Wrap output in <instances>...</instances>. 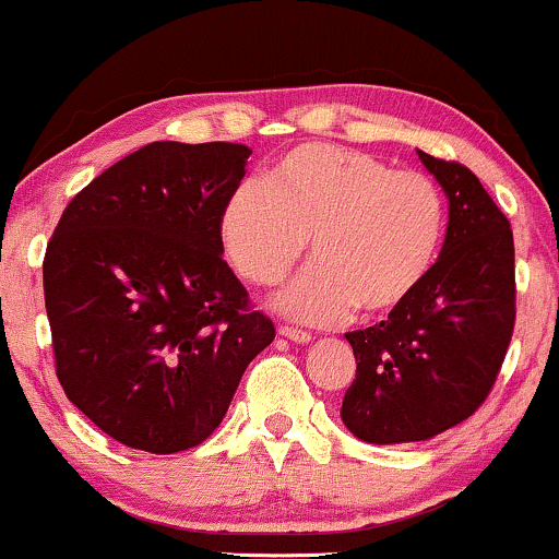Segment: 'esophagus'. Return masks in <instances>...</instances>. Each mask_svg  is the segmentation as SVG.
<instances>
[{
  "mask_svg": "<svg viewBox=\"0 0 559 559\" xmlns=\"http://www.w3.org/2000/svg\"><path fill=\"white\" fill-rule=\"evenodd\" d=\"M278 335L294 341V344H309V341H312V333L299 331V328H292V325H278Z\"/></svg>",
  "mask_w": 559,
  "mask_h": 559,
  "instance_id": "34e87169",
  "label": "esophagus"
}]
</instances>
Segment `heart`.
Wrapping results in <instances>:
<instances>
[{"mask_svg": "<svg viewBox=\"0 0 559 559\" xmlns=\"http://www.w3.org/2000/svg\"><path fill=\"white\" fill-rule=\"evenodd\" d=\"M445 198L427 174L333 143L292 147L228 194L221 245L247 284L273 286L307 250L312 265L275 307L307 322L393 312L419 292L445 239Z\"/></svg>", "mask_w": 559, "mask_h": 559, "instance_id": "heart-1", "label": "heart"}]
</instances>
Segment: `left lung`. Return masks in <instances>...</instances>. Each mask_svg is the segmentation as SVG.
<instances>
[{
    "label": "left lung",
    "instance_id": "obj_1",
    "mask_svg": "<svg viewBox=\"0 0 559 559\" xmlns=\"http://www.w3.org/2000/svg\"><path fill=\"white\" fill-rule=\"evenodd\" d=\"M448 194L445 245L427 281L380 325L346 333L356 380L341 419L374 445L419 442L487 401L515 325V247L506 213L459 160L419 151Z\"/></svg>",
    "mask_w": 559,
    "mask_h": 559
}]
</instances>
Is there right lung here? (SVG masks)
I'll return each mask as SVG.
<instances>
[{
    "instance_id": "add662e5",
    "label": "right lung",
    "mask_w": 559,
    "mask_h": 559,
    "mask_svg": "<svg viewBox=\"0 0 559 559\" xmlns=\"http://www.w3.org/2000/svg\"><path fill=\"white\" fill-rule=\"evenodd\" d=\"M239 143H151L64 207L44 299L67 399L127 448L169 455L213 435L275 338L224 260L218 218Z\"/></svg>"
}]
</instances>
